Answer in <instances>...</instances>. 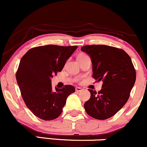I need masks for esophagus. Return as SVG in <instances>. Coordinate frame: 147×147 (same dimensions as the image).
<instances>
[{
	"mask_svg": "<svg viewBox=\"0 0 147 147\" xmlns=\"http://www.w3.org/2000/svg\"><path fill=\"white\" fill-rule=\"evenodd\" d=\"M75 91H76V92H80L82 91V88H80V87H76L75 88Z\"/></svg>",
	"mask_w": 147,
	"mask_h": 147,
	"instance_id": "esophagus-1",
	"label": "esophagus"
}]
</instances>
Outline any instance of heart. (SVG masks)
Instances as JSON below:
<instances>
[{"label": "heart", "mask_w": 147, "mask_h": 147, "mask_svg": "<svg viewBox=\"0 0 147 147\" xmlns=\"http://www.w3.org/2000/svg\"><path fill=\"white\" fill-rule=\"evenodd\" d=\"M84 55H86V54H80V55H79V56H84Z\"/></svg>", "instance_id": "1"}]
</instances>
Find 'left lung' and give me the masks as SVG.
I'll return each mask as SVG.
<instances>
[{"label": "left lung", "mask_w": 147, "mask_h": 147, "mask_svg": "<svg viewBox=\"0 0 147 147\" xmlns=\"http://www.w3.org/2000/svg\"><path fill=\"white\" fill-rule=\"evenodd\" d=\"M81 50L91 57L93 78L102 81L100 91L88 89L91 98L84 105L85 110L98 120L110 118L126 103L135 84L131 59L124 50L107 45H86Z\"/></svg>", "instance_id": "obj_1"}]
</instances>
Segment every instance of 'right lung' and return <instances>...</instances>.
I'll return each mask as SVG.
<instances>
[{
  "label": "right lung",
  "instance_id": "right-lung-1",
  "mask_svg": "<svg viewBox=\"0 0 147 147\" xmlns=\"http://www.w3.org/2000/svg\"><path fill=\"white\" fill-rule=\"evenodd\" d=\"M77 46L49 45L29 49L20 61L16 79L27 107L45 121L59 117L75 87L65 85L52 91L51 78L61 72Z\"/></svg>",
  "mask_w": 147,
  "mask_h": 147
}]
</instances>
